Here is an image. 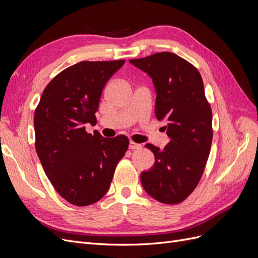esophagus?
<instances>
[{
  "instance_id": "obj_1",
  "label": "esophagus",
  "mask_w": 258,
  "mask_h": 258,
  "mask_svg": "<svg viewBox=\"0 0 258 258\" xmlns=\"http://www.w3.org/2000/svg\"><path fill=\"white\" fill-rule=\"evenodd\" d=\"M129 147L131 148V150H140V148L142 147V145L141 144H138L136 142H130Z\"/></svg>"
}]
</instances>
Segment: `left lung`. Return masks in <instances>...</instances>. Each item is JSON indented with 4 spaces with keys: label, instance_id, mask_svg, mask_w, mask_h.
<instances>
[{
    "label": "left lung",
    "instance_id": "left-lung-1",
    "mask_svg": "<svg viewBox=\"0 0 258 258\" xmlns=\"http://www.w3.org/2000/svg\"><path fill=\"white\" fill-rule=\"evenodd\" d=\"M129 61L152 77L157 93L155 115L167 122L163 128L170 138L163 150L145 145L155 163L141 173L142 186L161 204H179L197 187L212 144V110L202 77L188 61L169 51Z\"/></svg>",
    "mask_w": 258,
    "mask_h": 258
}]
</instances>
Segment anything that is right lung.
<instances>
[{"label":"right lung","mask_w":258,"mask_h":258,"mask_svg":"<svg viewBox=\"0 0 258 258\" xmlns=\"http://www.w3.org/2000/svg\"><path fill=\"white\" fill-rule=\"evenodd\" d=\"M123 63L82 61L69 67L46 86L35 108L37 156L54 189L74 206H89L104 196L128 150L127 137L86 131V123H97L105 84Z\"/></svg>","instance_id":"1"}]
</instances>
